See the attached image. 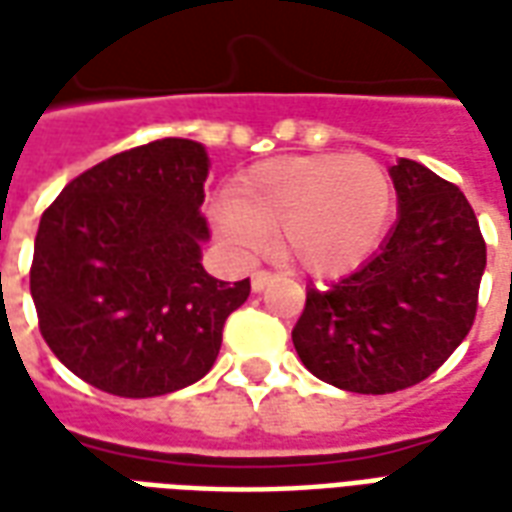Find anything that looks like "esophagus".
Here are the masks:
<instances>
[{
  "mask_svg": "<svg viewBox=\"0 0 512 512\" xmlns=\"http://www.w3.org/2000/svg\"><path fill=\"white\" fill-rule=\"evenodd\" d=\"M274 279H277V274H274V271H268V268H260V271H255V274H252V288L263 290L268 282H274Z\"/></svg>",
  "mask_w": 512,
  "mask_h": 512,
  "instance_id": "esophagus-1",
  "label": "esophagus"
}]
</instances>
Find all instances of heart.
I'll use <instances>...</instances> for the list:
<instances>
[{
  "label": "heart",
  "instance_id": "1",
  "mask_svg": "<svg viewBox=\"0 0 512 512\" xmlns=\"http://www.w3.org/2000/svg\"><path fill=\"white\" fill-rule=\"evenodd\" d=\"M392 202V178L376 158H274L235 183L233 200L216 208V224L244 255H257L268 233H279V249L290 263L326 277L359 266L376 249Z\"/></svg>",
  "mask_w": 512,
  "mask_h": 512
}]
</instances>
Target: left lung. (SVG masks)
Returning <instances> with one entry per match:
<instances>
[{
    "mask_svg": "<svg viewBox=\"0 0 512 512\" xmlns=\"http://www.w3.org/2000/svg\"><path fill=\"white\" fill-rule=\"evenodd\" d=\"M400 213L354 274L307 288L296 354L326 384L389 395L425 381L463 343L477 315L485 238L463 191L400 158L389 169Z\"/></svg>",
    "mask_w": 512,
    "mask_h": 512,
    "instance_id": "8db88e82",
    "label": "left lung"
}]
</instances>
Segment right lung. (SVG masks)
I'll return each instance as SVG.
<instances>
[{
  "instance_id": "obj_1",
  "label": "right lung",
  "mask_w": 512,
  "mask_h": 512,
  "mask_svg": "<svg viewBox=\"0 0 512 512\" xmlns=\"http://www.w3.org/2000/svg\"><path fill=\"white\" fill-rule=\"evenodd\" d=\"M205 178V147L167 136L90 167L43 211L29 290L43 340L73 376L156 397L211 370L249 279L202 268Z\"/></svg>"
}]
</instances>
